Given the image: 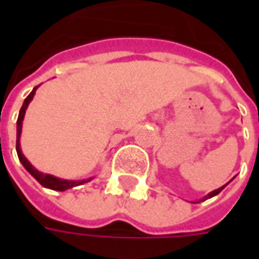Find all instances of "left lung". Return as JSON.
<instances>
[{
    "instance_id": "1",
    "label": "left lung",
    "mask_w": 259,
    "mask_h": 259,
    "mask_svg": "<svg viewBox=\"0 0 259 259\" xmlns=\"http://www.w3.org/2000/svg\"><path fill=\"white\" fill-rule=\"evenodd\" d=\"M233 179H234V178H233ZM233 179H232V180H233ZM232 180H230V182H232ZM230 182H229V183H230ZM229 183H226V185L222 186V187H219V189H217V190H213V191H211V193H208L205 197H202V198H200V200H197L195 202H201V201H205V200H208V198H212V197H215V195L219 194V193H221V191H222L223 189H225V187L229 185Z\"/></svg>"
}]
</instances>
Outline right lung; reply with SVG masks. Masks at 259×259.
<instances>
[{
    "mask_svg": "<svg viewBox=\"0 0 259 259\" xmlns=\"http://www.w3.org/2000/svg\"><path fill=\"white\" fill-rule=\"evenodd\" d=\"M38 89V85H36L29 96L26 97L25 101H23V105L20 108L19 111V116H18V120H16V152H18V157H19V161L22 162V165L25 166V169L29 172V174L34 178V179L46 189H51V190L55 191H65L72 189V187H76V186L84 185L87 182L93 180V178H89V179H83V180H66V179H61V178H57V176H53V175L48 174H42L40 170H37L33 165H31L27 158L23 155V152L20 150V135H22V123H23V119H25V113L26 109L29 107V104L33 100V97L36 94V90Z\"/></svg>",
    "mask_w": 259,
    "mask_h": 259,
    "instance_id": "add662e5",
    "label": "right lung"
}]
</instances>
